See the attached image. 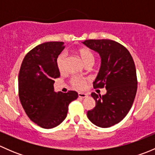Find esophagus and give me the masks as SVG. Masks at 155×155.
<instances>
[{"mask_svg":"<svg viewBox=\"0 0 155 155\" xmlns=\"http://www.w3.org/2000/svg\"><path fill=\"white\" fill-rule=\"evenodd\" d=\"M78 95H79V97H82V98H85L87 97V94L85 93H82V92H79V94H78Z\"/></svg>","mask_w":155,"mask_h":155,"instance_id":"esophagus-1","label":"esophagus"}]
</instances>
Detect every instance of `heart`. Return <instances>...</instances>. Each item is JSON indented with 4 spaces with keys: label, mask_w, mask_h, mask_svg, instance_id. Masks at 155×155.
I'll list each match as a JSON object with an SVG mask.
<instances>
[{
    "label": "heart",
    "mask_w": 155,
    "mask_h": 155,
    "mask_svg": "<svg viewBox=\"0 0 155 155\" xmlns=\"http://www.w3.org/2000/svg\"><path fill=\"white\" fill-rule=\"evenodd\" d=\"M78 52H79V56H80L82 61L85 63V65L88 64H94L95 60L94 54H93V52L90 49L87 48H80ZM66 57V54L64 52H62L56 58V65H57V68L60 72H62L64 69ZM70 82H71V85L75 88L82 90L86 86L87 79L80 77V76H73L71 80H70Z\"/></svg>",
    "instance_id": "1"
}]
</instances>
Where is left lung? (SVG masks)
<instances>
[{
    "label": "left lung",
    "mask_w": 155,
    "mask_h": 155,
    "mask_svg": "<svg viewBox=\"0 0 155 155\" xmlns=\"http://www.w3.org/2000/svg\"><path fill=\"white\" fill-rule=\"evenodd\" d=\"M83 43L101 58L94 87L107 89L102 96L91 93L96 106L87 111V116L95 125L109 127L119 123L134 104L137 91L135 64L129 51L114 40H87Z\"/></svg>",
    "instance_id": "8db88e82"
}]
</instances>
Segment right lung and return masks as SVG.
Listing matches in <instances>:
<instances>
[{
	"instance_id": "add662e5",
	"label": "right lung",
	"mask_w": 155,
	"mask_h": 155,
	"mask_svg": "<svg viewBox=\"0 0 155 155\" xmlns=\"http://www.w3.org/2000/svg\"><path fill=\"white\" fill-rule=\"evenodd\" d=\"M63 42L38 45L25 55L18 74V97L28 118L50 129L66 118L68 106L78 97L75 91H54V79L60 76L56 58L64 48Z\"/></svg>"
}]
</instances>
